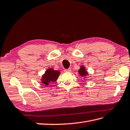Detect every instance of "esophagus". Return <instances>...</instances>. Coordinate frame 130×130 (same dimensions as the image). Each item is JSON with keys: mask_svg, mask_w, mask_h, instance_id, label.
Listing matches in <instances>:
<instances>
[{"mask_svg": "<svg viewBox=\"0 0 130 130\" xmlns=\"http://www.w3.org/2000/svg\"><path fill=\"white\" fill-rule=\"evenodd\" d=\"M64 71H65V72H70V71H71V69L70 68H69V69H65Z\"/></svg>", "mask_w": 130, "mask_h": 130, "instance_id": "obj_1", "label": "esophagus"}]
</instances>
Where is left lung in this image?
Listing matches in <instances>:
<instances>
[{
	"instance_id": "1",
	"label": "left lung",
	"mask_w": 130,
	"mask_h": 130,
	"mask_svg": "<svg viewBox=\"0 0 130 130\" xmlns=\"http://www.w3.org/2000/svg\"><path fill=\"white\" fill-rule=\"evenodd\" d=\"M79 72L80 75H81V76H85L87 75V72L86 71L85 68L84 66H81L80 68V69H79Z\"/></svg>"
}]
</instances>
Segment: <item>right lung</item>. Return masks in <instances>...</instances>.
Listing matches in <instances>:
<instances>
[{
    "mask_svg": "<svg viewBox=\"0 0 130 130\" xmlns=\"http://www.w3.org/2000/svg\"><path fill=\"white\" fill-rule=\"evenodd\" d=\"M60 72L53 70V69H47L45 72V74L43 76L42 82L45 85H48L49 83L56 81L59 76Z\"/></svg>",
    "mask_w": 130,
    "mask_h": 130,
    "instance_id": "right-lung-1",
    "label": "right lung"
}]
</instances>
